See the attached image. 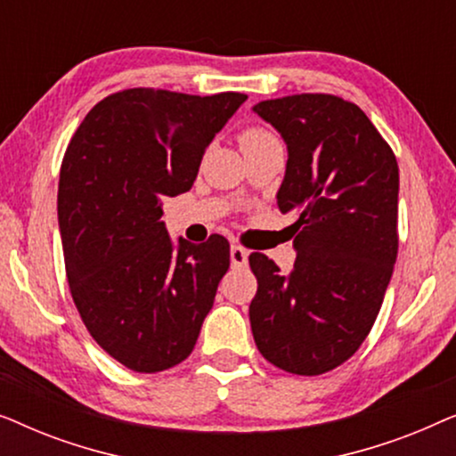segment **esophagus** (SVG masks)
Listing matches in <instances>:
<instances>
[{"label": "esophagus", "mask_w": 456, "mask_h": 456, "mask_svg": "<svg viewBox=\"0 0 456 456\" xmlns=\"http://www.w3.org/2000/svg\"><path fill=\"white\" fill-rule=\"evenodd\" d=\"M230 261H232L234 267H245L248 261V253L242 247L232 245L230 247Z\"/></svg>", "instance_id": "esophagus-1"}]
</instances>
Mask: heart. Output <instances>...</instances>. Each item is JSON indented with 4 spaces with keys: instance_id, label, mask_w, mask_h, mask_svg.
I'll list each match as a JSON object with an SVG mask.
<instances>
[{
    "instance_id": "obj_1",
    "label": "heart",
    "mask_w": 456,
    "mask_h": 456,
    "mask_svg": "<svg viewBox=\"0 0 456 456\" xmlns=\"http://www.w3.org/2000/svg\"><path fill=\"white\" fill-rule=\"evenodd\" d=\"M267 139H273V136L267 133V130L257 128V126H248L245 130H240V134H239V142L242 149L253 147V145H257V142H264Z\"/></svg>"
}]
</instances>
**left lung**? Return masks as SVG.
<instances>
[{"instance_id":"left-lung-1","label":"left lung","mask_w":456,"mask_h":456,"mask_svg":"<svg viewBox=\"0 0 456 456\" xmlns=\"http://www.w3.org/2000/svg\"><path fill=\"white\" fill-rule=\"evenodd\" d=\"M253 111L289 149L278 208L297 216L290 273L264 253L248 257L253 338L280 370L320 376L357 353L382 307L398 253V164L370 118L336 95L267 99Z\"/></svg>"}]
</instances>
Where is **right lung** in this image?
<instances>
[{"label": "right lung", "instance_id": "1", "mask_svg": "<svg viewBox=\"0 0 456 456\" xmlns=\"http://www.w3.org/2000/svg\"><path fill=\"white\" fill-rule=\"evenodd\" d=\"M247 95L126 89L105 97L74 133L60 170L66 276L86 330L128 370H170L195 348L230 245L178 239L166 197L195 183L203 153Z\"/></svg>", "mask_w": 456, "mask_h": 456}]
</instances>
